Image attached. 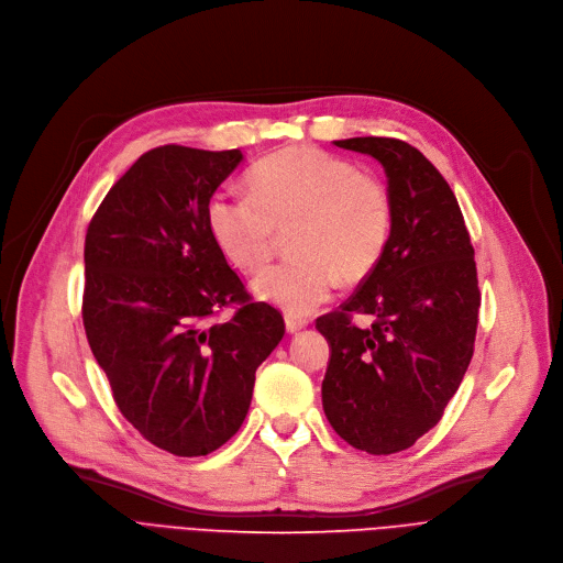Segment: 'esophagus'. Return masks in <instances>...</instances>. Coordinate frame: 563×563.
Listing matches in <instances>:
<instances>
[{
    "label": "esophagus",
    "mask_w": 563,
    "mask_h": 563,
    "mask_svg": "<svg viewBox=\"0 0 563 563\" xmlns=\"http://www.w3.org/2000/svg\"><path fill=\"white\" fill-rule=\"evenodd\" d=\"M305 325H308V319H300V317H291V314H287L285 317V328H287V332H298V330H302Z\"/></svg>",
    "instance_id": "34e87169"
}]
</instances>
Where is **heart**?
<instances>
[{
    "label": "heart",
    "instance_id": "b5f03b06",
    "mask_svg": "<svg viewBox=\"0 0 563 563\" xmlns=\"http://www.w3.org/2000/svg\"><path fill=\"white\" fill-rule=\"evenodd\" d=\"M251 197L216 192L209 231L240 272H261L287 233L294 258L267 269L253 291L291 317L312 312L339 283L366 278L386 251L393 207L386 186L332 152L294 145L246 175Z\"/></svg>",
    "mask_w": 563,
    "mask_h": 563
}]
</instances>
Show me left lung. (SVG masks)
<instances>
[{"mask_svg": "<svg viewBox=\"0 0 563 563\" xmlns=\"http://www.w3.org/2000/svg\"><path fill=\"white\" fill-rule=\"evenodd\" d=\"M386 173L393 224L377 267L341 308L317 319L330 343L323 411L354 449L388 455L433 429L474 354L481 289L457 199L406 141H334ZM352 313L376 321L356 329Z\"/></svg>", "mask_w": 563, "mask_h": 563, "instance_id": "8db88e82", "label": "left lung"}]
</instances>
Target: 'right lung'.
<instances>
[{
	"mask_svg": "<svg viewBox=\"0 0 563 563\" xmlns=\"http://www.w3.org/2000/svg\"><path fill=\"white\" fill-rule=\"evenodd\" d=\"M240 150L162 145L110 188L85 235L82 323L123 418L155 446L207 455L242 427L285 334L218 249L207 203ZM239 310L227 324L222 307Z\"/></svg>",
	"mask_w": 563,
	"mask_h": 563,
	"instance_id": "add662e5",
	"label": "right lung"
}]
</instances>
